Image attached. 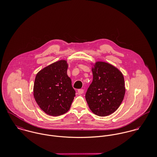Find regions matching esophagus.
Segmentation results:
<instances>
[{
    "mask_svg": "<svg viewBox=\"0 0 157 157\" xmlns=\"http://www.w3.org/2000/svg\"><path fill=\"white\" fill-rule=\"evenodd\" d=\"M77 92H78V93L79 94H82L84 92V90H83V89H80V90H77Z\"/></svg>",
    "mask_w": 157,
    "mask_h": 157,
    "instance_id": "esophagus-1",
    "label": "esophagus"
}]
</instances>
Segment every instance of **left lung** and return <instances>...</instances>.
Wrapping results in <instances>:
<instances>
[{"instance_id":"left-lung-1","label":"left lung","mask_w":157,"mask_h":157,"mask_svg":"<svg viewBox=\"0 0 157 157\" xmlns=\"http://www.w3.org/2000/svg\"><path fill=\"white\" fill-rule=\"evenodd\" d=\"M93 80L85 98L91 111L100 117L108 116L120 106L125 94L121 72L112 65L97 62L92 67Z\"/></svg>"}]
</instances>
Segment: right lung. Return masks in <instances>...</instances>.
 Listing matches in <instances>:
<instances>
[{"instance_id": "right-lung-1", "label": "right lung", "mask_w": 157, "mask_h": 157, "mask_svg": "<svg viewBox=\"0 0 157 157\" xmlns=\"http://www.w3.org/2000/svg\"><path fill=\"white\" fill-rule=\"evenodd\" d=\"M67 67V61L60 60L44 67L36 76L34 97L48 115L56 117L67 112L75 96Z\"/></svg>"}]
</instances>
